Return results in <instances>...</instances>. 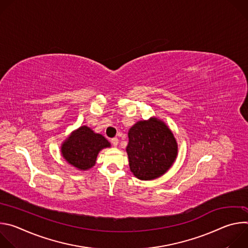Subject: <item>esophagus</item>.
I'll list each match as a JSON object with an SVG mask.
<instances>
[{
    "instance_id": "34e87169",
    "label": "esophagus",
    "mask_w": 248,
    "mask_h": 248,
    "mask_svg": "<svg viewBox=\"0 0 248 248\" xmlns=\"http://www.w3.org/2000/svg\"><path fill=\"white\" fill-rule=\"evenodd\" d=\"M111 142H112V144H113L115 147H117V146H118V143H119V140H118L117 137H115V138H112V139H111Z\"/></svg>"
}]
</instances>
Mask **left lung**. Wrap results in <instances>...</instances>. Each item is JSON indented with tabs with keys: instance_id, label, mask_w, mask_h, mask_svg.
<instances>
[{
	"instance_id": "obj_1",
	"label": "left lung",
	"mask_w": 248,
	"mask_h": 248,
	"mask_svg": "<svg viewBox=\"0 0 248 248\" xmlns=\"http://www.w3.org/2000/svg\"><path fill=\"white\" fill-rule=\"evenodd\" d=\"M126 153L129 169L141 181L165 174L178 157L179 147L172 131L160 119L138 121L128 130Z\"/></svg>"
}]
</instances>
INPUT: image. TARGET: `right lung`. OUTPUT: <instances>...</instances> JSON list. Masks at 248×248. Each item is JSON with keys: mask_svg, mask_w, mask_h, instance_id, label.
<instances>
[{"mask_svg": "<svg viewBox=\"0 0 248 248\" xmlns=\"http://www.w3.org/2000/svg\"><path fill=\"white\" fill-rule=\"evenodd\" d=\"M110 147L111 143L102 134L81 125L62 141L61 154L70 166L84 171L95 166L101 150Z\"/></svg>", "mask_w": 248, "mask_h": 248, "instance_id": "right-lung-1", "label": "right lung"}]
</instances>
